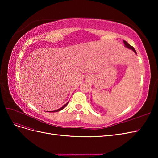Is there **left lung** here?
<instances>
[{
  "label": "left lung",
  "instance_id": "8db88e82",
  "mask_svg": "<svg viewBox=\"0 0 158 158\" xmlns=\"http://www.w3.org/2000/svg\"><path fill=\"white\" fill-rule=\"evenodd\" d=\"M123 42H124V44H125V47H127V48L130 49H132V50L134 52H135V53L136 54V50L135 49V48H134L133 47H132L131 45H129L126 41H123Z\"/></svg>",
  "mask_w": 158,
  "mask_h": 158
}]
</instances>
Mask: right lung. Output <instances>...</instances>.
Returning <instances> with one entry per match:
<instances>
[{"label":"right lung","instance_id":"obj_1","mask_svg":"<svg viewBox=\"0 0 158 158\" xmlns=\"http://www.w3.org/2000/svg\"><path fill=\"white\" fill-rule=\"evenodd\" d=\"M68 103H69V102H67V103H66V104H64V106H63V107H60V108H59V109H57V110H55V111H49V112H50V113H54V112H58V111H60V110H62V109H63L66 106H67V105H68Z\"/></svg>","mask_w":158,"mask_h":158}]
</instances>
